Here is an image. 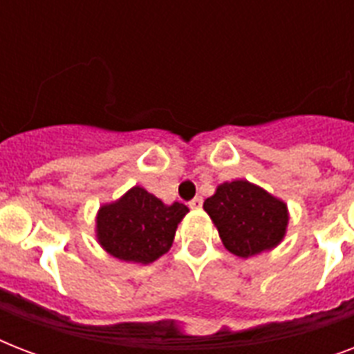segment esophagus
Listing matches in <instances>:
<instances>
[{
  "instance_id": "1",
  "label": "esophagus",
  "mask_w": 354,
  "mask_h": 354,
  "mask_svg": "<svg viewBox=\"0 0 354 354\" xmlns=\"http://www.w3.org/2000/svg\"><path fill=\"white\" fill-rule=\"evenodd\" d=\"M202 204H204L202 196H196V198H193L189 202V207H191V209H202Z\"/></svg>"
}]
</instances>
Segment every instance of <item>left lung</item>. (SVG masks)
<instances>
[{
  "label": "left lung",
  "mask_w": 354,
  "mask_h": 354,
  "mask_svg": "<svg viewBox=\"0 0 354 354\" xmlns=\"http://www.w3.org/2000/svg\"><path fill=\"white\" fill-rule=\"evenodd\" d=\"M204 209L218 230L222 244L236 257L272 250L283 241L288 226L285 202L246 180L218 185L204 202Z\"/></svg>",
  "instance_id": "left-lung-1"
}]
</instances>
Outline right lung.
I'll list each match as a JSON object with an SVG mask.
<instances>
[{
    "instance_id": "1",
    "label": "right lung",
    "mask_w": 354,
    "mask_h": 354,
    "mask_svg": "<svg viewBox=\"0 0 354 354\" xmlns=\"http://www.w3.org/2000/svg\"><path fill=\"white\" fill-rule=\"evenodd\" d=\"M187 205H167L143 187H132L97 213V241L110 255L127 263L149 264L171 250Z\"/></svg>"
}]
</instances>
